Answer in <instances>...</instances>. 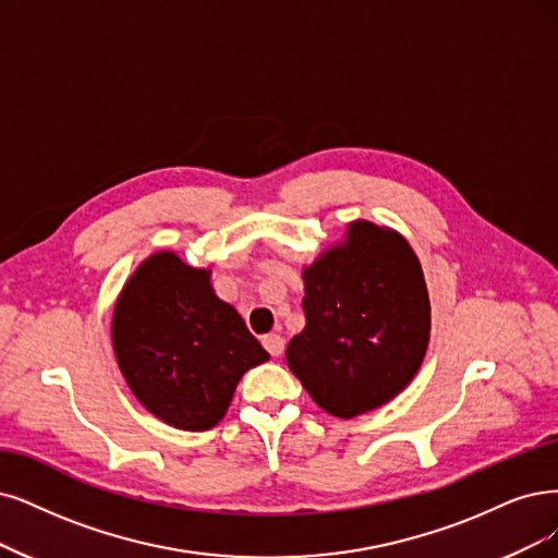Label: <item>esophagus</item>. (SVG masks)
Masks as SVG:
<instances>
[{
  "instance_id": "obj_1",
  "label": "esophagus",
  "mask_w": 558,
  "mask_h": 558,
  "mask_svg": "<svg viewBox=\"0 0 558 558\" xmlns=\"http://www.w3.org/2000/svg\"><path fill=\"white\" fill-rule=\"evenodd\" d=\"M262 342H264L266 352L271 356H280L284 352V340L280 336H266Z\"/></svg>"
}]
</instances>
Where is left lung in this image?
Masks as SVG:
<instances>
[{
  "label": "left lung",
  "instance_id": "left-lung-1",
  "mask_svg": "<svg viewBox=\"0 0 558 558\" xmlns=\"http://www.w3.org/2000/svg\"><path fill=\"white\" fill-rule=\"evenodd\" d=\"M305 326L287 365L326 414L354 418L416 377L429 342V299L411 245L354 220L342 243L303 268Z\"/></svg>",
  "mask_w": 558,
  "mask_h": 558
}]
</instances>
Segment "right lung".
<instances>
[{"mask_svg": "<svg viewBox=\"0 0 558 558\" xmlns=\"http://www.w3.org/2000/svg\"><path fill=\"white\" fill-rule=\"evenodd\" d=\"M112 347L140 404L177 429H211L239 379L268 361L241 315L216 296L209 268L170 251L144 259L123 284Z\"/></svg>", "mask_w": 558, "mask_h": 558, "instance_id": "obj_1", "label": "right lung"}]
</instances>
